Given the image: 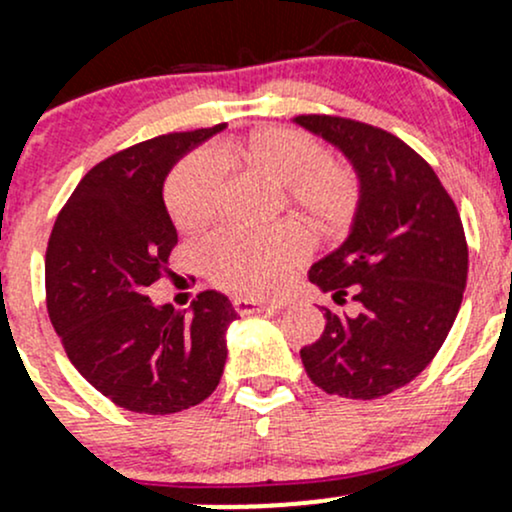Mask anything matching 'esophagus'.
<instances>
[{
	"mask_svg": "<svg viewBox=\"0 0 512 512\" xmlns=\"http://www.w3.org/2000/svg\"><path fill=\"white\" fill-rule=\"evenodd\" d=\"M279 308H281V303H260V301H250V298H233V310L240 315L276 313Z\"/></svg>",
	"mask_w": 512,
	"mask_h": 512,
	"instance_id": "34e87169",
	"label": "esophagus"
}]
</instances>
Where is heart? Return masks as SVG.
<instances>
[{
  "mask_svg": "<svg viewBox=\"0 0 512 512\" xmlns=\"http://www.w3.org/2000/svg\"><path fill=\"white\" fill-rule=\"evenodd\" d=\"M252 173L284 187L286 204L313 231H334L354 214L358 182L349 168L327 161L315 139L289 127H264L243 142L223 146ZM223 170L211 154H195L173 170L166 185V207L180 228H202L219 207ZM305 255L298 228L272 226L264 231L223 228L202 248V264L211 284L243 296H267Z\"/></svg>",
  "mask_w": 512,
  "mask_h": 512,
  "instance_id": "b5f03b06",
  "label": "heart"
}]
</instances>
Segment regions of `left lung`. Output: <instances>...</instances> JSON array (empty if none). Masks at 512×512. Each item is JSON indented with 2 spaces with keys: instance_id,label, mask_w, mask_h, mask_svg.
<instances>
[{
  "instance_id": "obj_1",
  "label": "left lung",
  "mask_w": 512,
  "mask_h": 512,
  "mask_svg": "<svg viewBox=\"0 0 512 512\" xmlns=\"http://www.w3.org/2000/svg\"><path fill=\"white\" fill-rule=\"evenodd\" d=\"M293 122L337 146L358 178L349 236L313 264L310 281L361 310L322 308L325 332L301 349L305 373L327 395H390L433 361L460 310L469 264L460 214L433 168L395 134L332 115Z\"/></svg>"
}]
</instances>
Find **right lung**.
<instances>
[{"label": "right lung", "mask_w": 512, "mask_h": 512, "mask_svg": "<svg viewBox=\"0 0 512 512\" xmlns=\"http://www.w3.org/2000/svg\"><path fill=\"white\" fill-rule=\"evenodd\" d=\"M223 127L161 134L105 158L81 178L50 233L52 327L88 383L137 414L195 407L226 366V330L238 313L223 293L202 291L190 313L146 296L178 243L163 182Z\"/></svg>", "instance_id": "add662e5"}]
</instances>
